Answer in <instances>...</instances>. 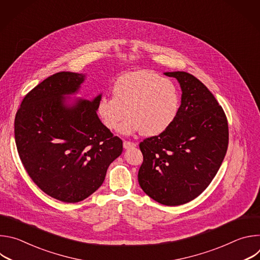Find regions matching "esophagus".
Wrapping results in <instances>:
<instances>
[{"mask_svg": "<svg viewBox=\"0 0 260 260\" xmlns=\"http://www.w3.org/2000/svg\"><path fill=\"white\" fill-rule=\"evenodd\" d=\"M137 145L133 142H129V141H123V148L124 149H128V148L131 147H136Z\"/></svg>", "mask_w": 260, "mask_h": 260, "instance_id": "34e87169", "label": "esophagus"}]
</instances>
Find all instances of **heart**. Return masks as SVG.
Here are the masks:
<instances>
[{
	"mask_svg": "<svg viewBox=\"0 0 260 260\" xmlns=\"http://www.w3.org/2000/svg\"><path fill=\"white\" fill-rule=\"evenodd\" d=\"M113 98L100 99L96 112L106 128L131 136L143 133L148 137L162 134L178 117L181 96L177 85L159 74L133 71L121 75L112 88Z\"/></svg>",
	"mask_w": 260,
	"mask_h": 260,
	"instance_id": "b5f03b06",
	"label": "heart"
}]
</instances>
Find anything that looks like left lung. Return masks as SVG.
Instances as JSON below:
<instances>
[{"label":"left lung","mask_w":260,"mask_h":260,"mask_svg":"<svg viewBox=\"0 0 260 260\" xmlns=\"http://www.w3.org/2000/svg\"><path fill=\"white\" fill-rule=\"evenodd\" d=\"M182 95L177 119L166 132L140 143L138 180L157 203L179 206L198 198L212 182L226 154L229 124L213 93L191 74L166 72Z\"/></svg>","instance_id":"left-lung-1"}]
</instances>
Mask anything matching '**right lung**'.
<instances>
[{"instance_id": "1", "label": "right lung", "mask_w": 260, "mask_h": 260, "mask_svg": "<svg viewBox=\"0 0 260 260\" xmlns=\"http://www.w3.org/2000/svg\"><path fill=\"white\" fill-rule=\"evenodd\" d=\"M85 74L59 72L22 100L15 121V143L28 176L42 191L64 203L85 200L103 184L122 141L96 114L93 100L68 98L79 91Z\"/></svg>"}]
</instances>
